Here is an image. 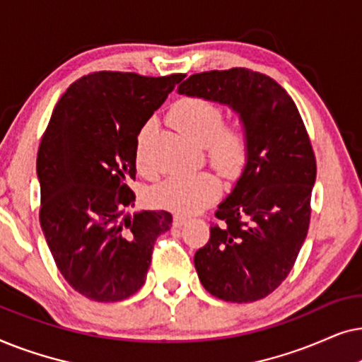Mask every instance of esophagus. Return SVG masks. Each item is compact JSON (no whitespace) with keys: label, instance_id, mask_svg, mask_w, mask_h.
I'll use <instances>...</instances> for the list:
<instances>
[{"label":"esophagus","instance_id":"1","mask_svg":"<svg viewBox=\"0 0 362 362\" xmlns=\"http://www.w3.org/2000/svg\"><path fill=\"white\" fill-rule=\"evenodd\" d=\"M187 221L186 216H181V214H175L173 216V226L175 227H181L185 222Z\"/></svg>","mask_w":362,"mask_h":362}]
</instances>
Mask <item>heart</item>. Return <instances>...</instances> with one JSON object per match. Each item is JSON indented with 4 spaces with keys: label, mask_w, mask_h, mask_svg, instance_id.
I'll list each match as a JSON object with an SVG mask.
<instances>
[{
    "label": "heart",
    "mask_w": 362,
    "mask_h": 362,
    "mask_svg": "<svg viewBox=\"0 0 362 362\" xmlns=\"http://www.w3.org/2000/svg\"><path fill=\"white\" fill-rule=\"evenodd\" d=\"M170 123L197 146L206 148L211 166L224 177H235L244 170L250 155V132L242 120L224 123V108L214 100L186 97L170 112ZM153 130L148 122L138 132L135 160L146 175L153 170L146 160V141ZM219 182L209 173L170 176L151 192L153 202L165 209L189 214L216 199Z\"/></svg>",
    "instance_id": "obj_1"
}]
</instances>
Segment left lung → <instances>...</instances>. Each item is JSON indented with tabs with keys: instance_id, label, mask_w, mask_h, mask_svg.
Wrapping results in <instances>:
<instances>
[{
	"instance_id": "left-lung-1",
	"label": "left lung",
	"mask_w": 362,
	"mask_h": 362,
	"mask_svg": "<svg viewBox=\"0 0 362 362\" xmlns=\"http://www.w3.org/2000/svg\"><path fill=\"white\" fill-rule=\"evenodd\" d=\"M177 92L226 103L250 132L244 173L194 255L201 284L232 303L265 298L288 276L308 234L316 158L305 123L280 83L245 67L192 74Z\"/></svg>"
}]
</instances>
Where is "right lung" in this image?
Instances as JSON below:
<instances>
[{"mask_svg": "<svg viewBox=\"0 0 362 362\" xmlns=\"http://www.w3.org/2000/svg\"><path fill=\"white\" fill-rule=\"evenodd\" d=\"M186 76L87 74L62 93L37 151L44 237L59 272L88 300L112 303L141 288L166 211L127 216L135 202L138 132Z\"/></svg>", "mask_w": 362, "mask_h": 362, "instance_id": "right-lung-1", "label": "right lung"}]
</instances>
